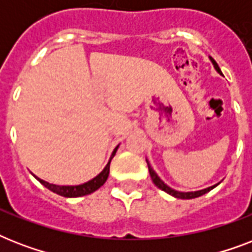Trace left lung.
Wrapping results in <instances>:
<instances>
[{"label":"left lung","mask_w":252,"mask_h":252,"mask_svg":"<svg viewBox=\"0 0 252 252\" xmlns=\"http://www.w3.org/2000/svg\"><path fill=\"white\" fill-rule=\"evenodd\" d=\"M211 60H212V63H213V65H215L216 70H217V72H219L220 74H222V73H221V69H220V66H219V65H217V63H216V61L213 60L212 57H211ZM146 163H148V168H149V174H150V176H152V180H153V183L156 184V186H157L158 188H161L162 191L167 192L168 195L174 196V197H178V199H195V197H199V196L204 195V193H207V192H209V191H211V189H213V188H215L216 186H217V184H216V186H212V187H208V188H205V189H201V191H195V192H179V191H175V189H172V188H170V187H168V186H166V184L163 183V182H162V180L159 179V178H158V175H157V174H156V172H154L153 168L150 167L149 162L146 161Z\"/></svg>","instance_id":"left-lung-1"}]
</instances>
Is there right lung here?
<instances>
[{
	"mask_svg": "<svg viewBox=\"0 0 252 252\" xmlns=\"http://www.w3.org/2000/svg\"><path fill=\"white\" fill-rule=\"evenodd\" d=\"M116 150H118V146L115 148V150L112 152V156H111L110 161L107 163V166L103 168V171L96 175L94 179L89 180L86 183L80 184V186H56V184H51L48 182H44V180L39 179L36 178L39 182H40L44 187H47L49 191L55 192L57 195L64 196V197H80V196H85V195H90L94 191H96L99 187H102L103 184L106 183L107 178H108V174H110V163L111 159L114 158L115 153H116Z\"/></svg>",
	"mask_w": 252,
	"mask_h": 252,
	"instance_id": "1",
	"label": "right lung"
}]
</instances>
